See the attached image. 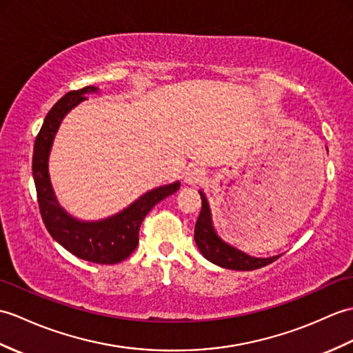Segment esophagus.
<instances>
[{
  "mask_svg": "<svg viewBox=\"0 0 353 353\" xmlns=\"http://www.w3.org/2000/svg\"><path fill=\"white\" fill-rule=\"evenodd\" d=\"M204 176H206V171H204L199 165H190L185 171V182L190 185H195L203 182Z\"/></svg>",
  "mask_w": 353,
  "mask_h": 353,
  "instance_id": "esophagus-1",
  "label": "esophagus"
}]
</instances>
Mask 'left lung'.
Here are the masks:
<instances>
[{"instance_id":"8db88e82","label":"left lung","mask_w":353,"mask_h":353,"mask_svg":"<svg viewBox=\"0 0 353 353\" xmlns=\"http://www.w3.org/2000/svg\"><path fill=\"white\" fill-rule=\"evenodd\" d=\"M201 196V212L199 219L195 223L194 230V239L196 247L212 263H215L221 268L232 269V270H254L259 268H263L269 263H272L280 256L268 257V259H257L251 257L239 250L233 248L232 245L225 243L221 237L215 233L214 224H212L210 209L209 203L206 200V195L200 191Z\"/></svg>"}]
</instances>
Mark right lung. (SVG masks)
Instances as JSON below:
<instances>
[{
	"instance_id": "obj_1",
	"label": "right lung",
	"mask_w": 353,
	"mask_h": 353,
	"mask_svg": "<svg viewBox=\"0 0 353 353\" xmlns=\"http://www.w3.org/2000/svg\"><path fill=\"white\" fill-rule=\"evenodd\" d=\"M97 87L88 85L65 93L46 114L36 137L32 153L37 203L46 230L63 248L83 260L99 265H114L128 259L138 245L139 227L145 215L165 196L174 194L180 182L163 185L145 192L120 214L102 221L84 223L72 218L57 201L48 173V158L54 137L63 117L73 106L85 99L87 93H96Z\"/></svg>"
}]
</instances>
